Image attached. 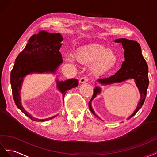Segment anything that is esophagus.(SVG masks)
<instances>
[{
    "mask_svg": "<svg viewBox=\"0 0 157 157\" xmlns=\"http://www.w3.org/2000/svg\"><path fill=\"white\" fill-rule=\"evenodd\" d=\"M88 82V78L87 77H82L79 79V83H84Z\"/></svg>",
    "mask_w": 157,
    "mask_h": 157,
    "instance_id": "esophagus-1",
    "label": "esophagus"
}]
</instances>
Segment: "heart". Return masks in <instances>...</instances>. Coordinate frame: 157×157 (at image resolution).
Segmentation results:
<instances>
[{
    "label": "heart",
    "instance_id": "b5f03b06",
    "mask_svg": "<svg viewBox=\"0 0 157 157\" xmlns=\"http://www.w3.org/2000/svg\"><path fill=\"white\" fill-rule=\"evenodd\" d=\"M75 59L84 66H89L91 72L95 76H100L114 68L118 62V56L111 49L97 44H87L78 48L75 53ZM68 60L74 62L73 57Z\"/></svg>",
    "mask_w": 157,
    "mask_h": 157
}]
</instances>
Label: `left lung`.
<instances>
[{"instance_id": "left-lung-1", "label": "left lung", "mask_w": 157, "mask_h": 157, "mask_svg": "<svg viewBox=\"0 0 157 157\" xmlns=\"http://www.w3.org/2000/svg\"><path fill=\"white\" fill-rule=\"evenodd\" d=\"M114 42L122 43L124 49V61L122 64V67L114 75L109 78L98 79L97 82L101 84L102 86H106L113 83H122L128 79H134L140 93V99L135 110L128 117L127 119L129 120L137 113L145 102L147 87L149 86L148 65L142 55L140 44L137 41L126 38H120L116 39ZM101 87L96 86L94 89L91 99L89 102V109L96 117L99 119L101 118L95 113L92 108L91 102L97 95H99L101 93Z\"/></svg>"}]
</instances>
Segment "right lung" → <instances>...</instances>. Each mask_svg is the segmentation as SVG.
Wrapping results in <instances>:
<instances>
[{
	"mask_svg": "<svg viewBox=\"0 0 157 157\" xmlns=\"http://www.w3.org/2000/svg\"><path fill=\"white\" fill-rule=\"evenodd\" d=\"M63 41V37L59 33H51L42 30L37 34L31 36L15 60L14 67L10 74V83L13 98L16 105L22 113L30 119L37 122L47 121L56 117L40 120L34 118L27 112L21 105L20 91L24 79L26 75L31 74H55L59 67L62 64V57L60 48ZM56 87L65 95L66 91L78 86L77 79H70L65 81L55 80Z\"/></svg>",
	"mask_w": 157,
	"mask_h": 157,
	"instance_id": "right-lung-1",
	"label": "right lung"
}]
</instances>
